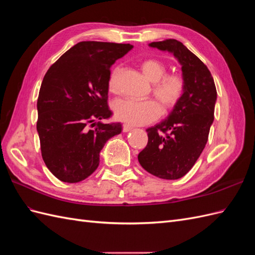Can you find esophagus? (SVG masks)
<instances>
[{
  "mask_svg": "<svg viewBox=\"0 0 255 255\" xmlns=\"http://www.w3.org/2000/svg\"><path fill=\"white\" fill-rule=\"evenodd\" d=\"M133 128L130 127V126H128V125H123V133H128V132H129L130 129H132Z\"/></svg>",
  "mask_w": 255,
  "mask_h": 255,
  "instance_id": "1",
  "label": "esophagus"
}]
</instances>
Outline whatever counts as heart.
<instances>
[{"label": "heart", "mask_w": 255, "mask_h": 255, "mask_svg": "<svg viewBox=\"0 0 255 255\" xmlns=\"http://www.w3.org/2000/svg\"><path fill=\"white\" fill-rule=\"evenodd\" d=\"M140 70L145 79L151 82L152 95L158 102L163 111L170 110L184 92V81L177 74H166L167 68L158 59H145L141 61ZM120 67H115L110 73L107 81V89L113 95L118 94V78ZM113 111L115 117L130 126H143L156 120L159 116L158 106L152 100L132 101L120 100L114 103Z\"/></svg>", "instance_id": "1"}]
</instances>
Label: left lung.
<instances>
[{
  "label": "left lung",
  "mask_w": 255,
  "mask_h": 255,
  "mask_svg": "<svg viewBox=\"0 0 255 255\" xmlns=\"http://www.w3.org/2000/svg\"><path fill=\"white\" fill-rule=\"evenodd\" d=\"M149 47L173 54L182 66L184 92L168 117L146 128L148 144L138 154L144 170L164 180H177L195 165L207 142L217 91L207 67L175 39Z\"/></svg>",
  "instance_id": "obj_1"
}]
</instances>
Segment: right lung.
<instances>
[{
	"instance_id": "obj_1",
	"label": "right lung",
	"mask_w": 255,
	"mask_h": 255,
	"mask_svg": "<svg viewBox=\"0 0 255 255\" xmlns=\"http://www.w3.org/2000/svg\"><path fill=\"white\" fill-rule=\"evenodd\" d=\"M132 49L129 43L81 41L45 73L37 132L44 164L61 182L78 183L94 173L106 141L121 133L120 123L102 122L112 116L107 81L115 61Z\"/></svg>"
}]
</instances>
